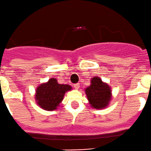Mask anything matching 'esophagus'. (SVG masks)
<instances>
[{"instance_id":"esophagus-1","label":"esophagus","mask_w":151,"mask_h":151,"mask_svg":"<svg viewBox=\"0 0 151 151\" xmlns=\"http://www.w3.org/2000/svg\"><path fill=\"white\" fill-rule=\"evenodd\" d=\"M80 84H79V83H77V84H75V85H74V88H75V89H77V90H78L79 88H80Z\"/></svg>"}]
</instances>
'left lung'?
Wrapping results in <instances>:
<instances>
[{
  "mask_svg": "<svg viewBox=\"0 0 151 151\" xmlns=\"http://www.w3.org/2000/svg\"><path fill=\"white\" fill-rule=\"evenodd\" d=\"M85 93L89 104L93 109H104L112 100L110 86L96 76L91 78V85L85 88Z\"/></svg>",
  "mask_w": 151,
  "mask_h": 151,
  "instance_id": "left-lung-1",
  "label": "left lung"
}]
</instances>
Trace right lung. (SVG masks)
Here are the masks:
<instances>
[{"label":"right lung","mask_w":151,"mask_h":151,"mask_svg":"<svg viewBox=\"0 0 151 151\" xmlns=\"http://www.w3.org/2000/svg\"><path fill=\"white\" fill-rule=\"evenodd\" d=\"M72 90L71 85L59 84L54 77L36 88L35 101L38 106L47 111L55 110L64 98L66 92Z\"/></svg>","instance_id":"1"}]
</instances>
